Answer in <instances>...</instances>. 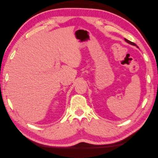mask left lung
<instances>
[{"mask_svg":"<svg viewBox=\"0 0 158 158\" xmlns=\"http://www.w3.org/2000/svg\"><path fill=\"white\" fill-rule=\"evenodd\" d=\"M125 41H126V42H127V43H128V44H131V45H132L136 46V45L135 44V43L131 42V41H130L128 40H127V39H125Z\"/></svg>","mask_w":158,"mask_h":158,"instance_id":"1","label":"left lung"}]
</instances>
